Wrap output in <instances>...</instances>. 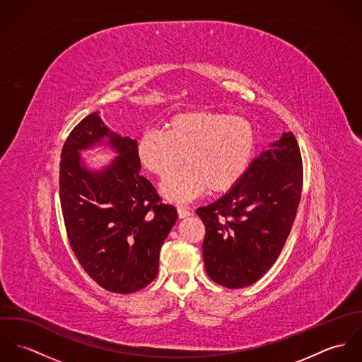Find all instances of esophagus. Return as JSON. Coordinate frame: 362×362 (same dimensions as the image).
Masks as SVG:
<instances>
[{
  "mask_svg": "<svg viewBox=\"0 0 362 362\" xmlns=\"http://www.w3.org/2000/svg\"><path fill=\"white\" fill-rule=\"evenodd\" d=\"M177 211H178V217L180 218H185V217L191 216V211L187 207L177 206Z\"/></svg>",
  "mask_w": 362,
  "mask_h": 362,
  "instance_id": "esophagus-1",
  "label": "esophagus"
}]
</instances>
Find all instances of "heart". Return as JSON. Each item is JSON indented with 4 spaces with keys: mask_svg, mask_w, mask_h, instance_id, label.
Wrapping results in <instances>:
<instances>
[{
    "mask_svg": "<svg viewBox=\"0 0 362 362\" xmlns=\"http://www.w3.org/2000/svg\"><path fill=\"white\" fill-rule=\"evenodd\" d=\"M255 131L250 119L221 111L195 110L173 115L165 129H145L136 145L141 163L160 178L164 197L191 201L235 185L254 155Z\"/></svg>",
    "mask_w": 362,
    "mask_h": 362,
    "instance_id": "heart-1",
    "label": "heart"
}]
</instances>
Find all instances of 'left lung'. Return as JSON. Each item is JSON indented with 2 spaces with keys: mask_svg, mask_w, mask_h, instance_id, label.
I'll list each match as a JSON object with an SVG mask.
<instances>
[{
  "mask_svg": "<svg viewBox=\"0 0 362 362\" xmlns=\"http://www.w3.org/2000/svg\"><path fill=\"white\" fill-rule=\"evenodd\" d=\"M301 191L300 148L293 132H284L226 195L197 209L206 228L202 251L209 277L227 288L258 281L287 241Z\"/></svg>",
  "mask_w": 362,
  "mask_h": 362,
  "instance_id": "left-lung-1",
  "label": "left lung"
}]
</instances>
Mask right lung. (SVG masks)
Segmentation results:
<instances>
[{
    "label": "right lung",
    "mask_w": 362,
    "mask_h": 362,
    "mask_svg": "<svg viewBox=\"0 0 362 362\" xmlns=\"http://www.w3.org/2000/svg\"><path fill=\"white\" fill-rule=\"evenodd\" d=\"M107 143L119 156L90 172L82 150ZM136 141L104 125L100 112L85 117L66 138L59 161V199L71 248L85 272L105 290L131 294L155 280L160 250L177 221L141 175Z\"/></svg>",
    "instance_id": "obj_1"
}]
</instances>
